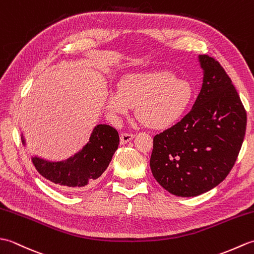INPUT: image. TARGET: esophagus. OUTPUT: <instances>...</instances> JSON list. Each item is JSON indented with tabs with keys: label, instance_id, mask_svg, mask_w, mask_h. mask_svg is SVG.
I'll list each match as a JSON object with an SVG mask.
<instances>
[{
	"label": "esophagus",
	"instance_id": "obj_1",
	"mask_svg": "<svg viewBox=\"0 0 254 254\" xmlns=\"http://www.w3.org/2000/svg\"><path fill=\"white\" fill-rule=\"evenodd\" d=\"M134 137L133 133H127V132H122L120 134V143L123 145L127 142H130L131 139Z\"/></svg>",
	"mask_w": 254,
	"mask_h": 254
}]
</instances>
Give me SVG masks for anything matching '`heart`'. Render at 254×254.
I'll return each mask as SVG.
<instances>
[{"label": "heart", "mask_w": 254, "mask_h": 254, "mask_svg": "<svg viewBox=\"0 0 254 254\" xmlns=\"http://www.w3.org/2000/svg\"><path fill=\"white\" fill-rule=\"evenodd\" d=\"M194 95L190 80L178 78L169 71H154L122 78L118 93L109 96L107 106L117 115H127L131 107H136V116L145 127L164 130L185 116Z\"/></svg>", "instance_id": "b5f03b06"}]
</instances>
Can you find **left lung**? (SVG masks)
Returning a JSON list of instances; mask_svg holds the SVG:
<instances>
[{
	"label": "left lung",
	"mask_w": 254,
	"mask_h": 254,
	"mask_svg": "<svg viewBox=\"0 0 254 254\" xmlns=\"http://www.w3.org/2000/svg\"><path fill=\"white\" fill-rule=\"evenodd\" d=\"M203 86L192 109L175 126L154 136L150 169L165 190L196 196L228 176L238 158L247 111L224 67L199 56Z\"/></svg>",
	"instance_id": "obj_1"
}]
</instances>
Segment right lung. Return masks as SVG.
<instances>
[{
    "instance_id": "right-lung-1",
    "label": "right lung",
    "mask_w": 254,
    "mask_h": 254,
    "mask_svg": "<svg viewBox=\"0 0 254 254\" xmlns=\"http://www.w3.org/2000/svg\"><path fill=\"white\" fill-rule=\"evenodd\" d=\"M119 142L120 138L116 128L107 124H99L95 127L88 144L74 157L61 163L34 158L32 163L45 179L55 183L62 190H85L104 174Z\"/></svg>"
}]
</instances>
